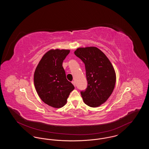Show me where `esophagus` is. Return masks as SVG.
<instances>
[{"mask_svg": "<svg viewBox=\"0 0 149 149\" xmlns=\"http://www.w3.org/2000/svg\"><path fill=\"white\" fill-rule=\"evenodd\" d=\"M71 83H72V84L73 85H74V86H75V83L74 81H72Z\"/></svg>", "mask_w": 149, "mask_h": 149, "instance_id": "esophagus-1", "label": "esophagus"}]
</instances>
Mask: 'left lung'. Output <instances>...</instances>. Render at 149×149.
<instances>
[{
  "label": "left lung",
  "mask_w": 149,
  "mask_h": 149,
  "mask_svg": "<svg viewBox=\"0 0 149 149\" xmlns=\"http://www.w3.org/2000/svg\"><path fill=\"white\" fill-rule=\"evenodd\" d=\"M74 54L85 64L88 85L80 92L83 101L88 106H99L113 92L116 80L113 67L105 54L95 47L78 48Z\"/></svg>",
  "instance_id": "1"
}]
</instances>
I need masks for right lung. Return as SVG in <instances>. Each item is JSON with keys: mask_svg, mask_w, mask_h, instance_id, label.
<instances>
[{"mask_svg": "<svg viewBox=\"0 0 149 149\" xmlns=\"http://www.w3.org/2000/svg\"><path fill=\"white\" fill-rule=\"evenodd\" d=\"M70 50H51L42 57L36 69L34 84L43 102L50 106L60 108L74 89L69 81L63 67V62Z\"/></svg>", "mask_w": 149, "mask_h": 149, "instance_id": "obj_1", "label": "right lung"}]
</instances>
